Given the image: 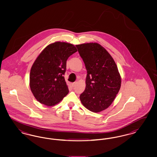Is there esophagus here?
Instances as JSON below:
<instances>
[{
    "label": "esophagus",
    "mask_w": 157,
    "mask_h": 157,
    "mask_svg": "<svg viewBox=\"0 0 157 157\" xmlns=\"http://www.w3.org/2000/svg\"><path fill=\"white\" fill-rule=\"evenodd\" d=\"M76 82H74V83H72V87H75V86H76Z\"/></svg>",
    "instance_id": "1"
}]
</instances>
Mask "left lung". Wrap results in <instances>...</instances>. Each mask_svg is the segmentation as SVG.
Segmentation results:
<instances>
[{
  "instance_id": "obj_1",
  "label": "left lung",
  "mask_w": 157,
  "mask_h": 157,
  "mask_svg": "<svg viewBox=\"0 0 157 157\" xmlns=\"http://www.w3.org/2000/svg\"><path fill=\"white\" fill-rule=\"evenodd\" d=\"M76 47L87 71L81 101L90 111L101 112L110 106L120 90L121 79L118 67L110 54L97 43Z\"/></svg>"
}]
</instances>
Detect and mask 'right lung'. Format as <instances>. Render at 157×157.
Masks as SVG:
<instances>
[{
    "label": "right lung",
    "instance_id": "right-lung-1",
    "mask_svg": "<svg viewBox=\"0 0 157 157\" xmlns=\"http://www.w3.org/2000/svg\"><path fill=\"white\" fill-rule=\"evenodd\" d=\"M77 51L74 45L56 42L46 46L33 63L30 87L41 104L53 106L69 92L64 75L68 58Z\"/></svg>",
    "mask_w": 157,
    "mask_h": 157
}]
</instances>
